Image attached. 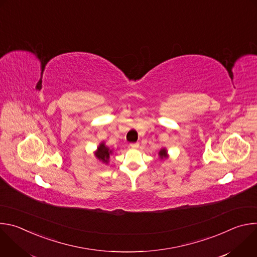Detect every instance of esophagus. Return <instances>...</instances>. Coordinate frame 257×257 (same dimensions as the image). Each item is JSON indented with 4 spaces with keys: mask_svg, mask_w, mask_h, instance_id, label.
I'll list each match as a JSON object with an SVG mask.
<instances>
[{
    "mask_svg": "<svg viewBox=\"0 0 257 257\" xmlns=\"http://www.w3.org/2000/svg\"><path fill=\"white\" fill-rule=\"evenodd\" d=\"M130 148H131V149H138V148H139V143H138V142L130 143Z\"/></svg>",
    "mask_w": 257,
    "mask_h": 257,
    "instance_id": "1",
    "label": "esophagus"
}]
</instances>
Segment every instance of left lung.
<instances>
[{"instance_id":"left-lung-1","label":"left lung","mask_w":257,"mask_h":257,"mask_svg":"<svg viewBox=\"0 0 257 257\" xmlns=\"http://www.w3.org/2000/svg\"><path fill=\"white\" fill-rule=\"evenodd\" d=\"M160 157H161V159H163V158H165L166 156H167V152H166V150H162L161 152H160Z\"/></svg>"}]
</instances>
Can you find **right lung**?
<instances>
[{
  "label": "right lung",
  "mask_w": 257,
  "mask_h": 257,
  "mask_svg": "<svg viewBox=\"0 0 257 257\" xmlns=\"http://www.w3.org/2000/svg\"><path fill=\"white\" fill-rule=\"evenodd\" d=\"M109 154H112V151H109L103 143H101L98 146L97 152L95 153V156L99 161H101L103 163H107L108 158H109Z\"/></svg>",
  "instance_id": "add662e5"
}]
</instances>
